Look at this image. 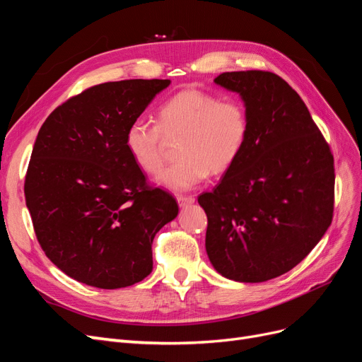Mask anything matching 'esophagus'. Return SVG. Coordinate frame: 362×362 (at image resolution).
<instances>
[{"mask_svg": "<svg viewBox=\"0 0 362 362\" xmlns=\"http://www.w3.org/2000/svg\"><path fill=\"white\" fill-rule=\"evenodd\" d=\"M177 201L180 204V206H187V205H192L194 204V198L193 196H177Z\"/></svg>", "mask_w": 362, "mask_h": 362, "instance_id": "1", "label": "esophagus"}]
</instances>
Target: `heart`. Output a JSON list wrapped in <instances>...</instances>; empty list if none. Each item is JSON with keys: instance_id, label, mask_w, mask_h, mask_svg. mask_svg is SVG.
Listing matches in <instances>:
<instances>
[{"instance_id": "1", "label": "heart", "mask_w": 362, "mask_h": 362, "mask_svg": "<svg viewBox=\"0 0 362 362\" xmlns=\"http://www.w3.org/2000/svg\"><path fill=\"white\" fill-rule=\"evenodd\" d=\"M160 124L137 117L125 133L129 157L146 173H157L169 141L180 140V160L164 169L157 182L170 190H190L208 173L222 175L234 166L249 136V116L238 100L198 89L172 96L160 108Z\"/></svg>"}]
</instances>
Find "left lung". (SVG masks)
<instances>
[{
  "mask_svg": "<svg viewBox=\"0 0 362 362\" xmlns=\"http://www.w3.org/2000/svg\"><path fill=\"white\" fill-rule=\"evenodd\" d=\"M217 86L242 98L249 136L234 166L198 202L205 249L217 273L237 282L284 275L332 222L334 157L300 96L266 71L223 72Z\"/></svg>",
  "mask_w": 362,
  "mask_h": 362,
  "instance_id": "8db88e82",
  "label": "left lung"
}]
</instances>
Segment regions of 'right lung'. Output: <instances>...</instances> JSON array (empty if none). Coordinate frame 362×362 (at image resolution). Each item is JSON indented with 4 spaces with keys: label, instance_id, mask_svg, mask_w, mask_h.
Returning <instances> with one entry per match:
<instances>
[{
    "label": "right lung",
    "instance_id": "1",
    "mask_svg": "<svg viewBox=\"0 0 362 362\" xmlns=\"http://www.w3.org/2000/svg\"><path fill=\"white\" fill-rule=\"evenodd\" d=\"M170 80L103 83L57 107L39 129L25 204L45 255L96 288L133 286L152 272V242L178 204L146 185L125 148L128 125Z\"/></svg>",
    "mask_w": 362,
    "mask_h": 362
}]
</instances>
